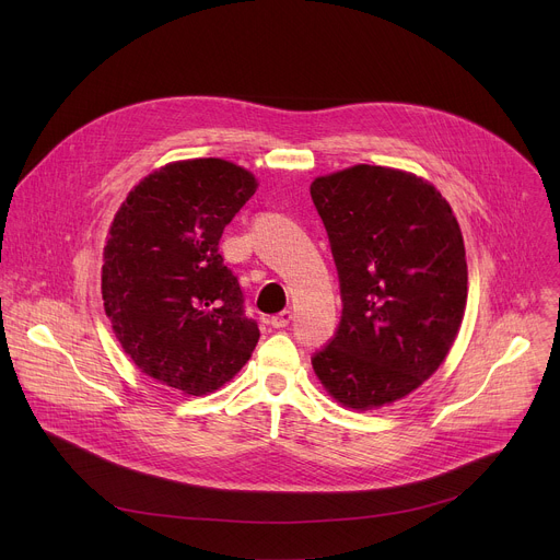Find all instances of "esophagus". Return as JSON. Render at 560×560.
Instances as JSON below:
<instances>
[{
	"mask_svg": "<svg viewBox=\"0 0 560 560\" xmlns=\"http://www.w3.org/2000/svg\"><path fill=\"white\" fill-rule=\"evenodd\" d=\"M290 322H292V312H290V310H283V312H279V314H275V316L270 318V326L277 328V330H281V328H285Z\"/></svg>",
	"mask_w": 560,
	"mask_h": 560,
	"instance_id": "34e87169",
	"label": "esophagus"
}]
</instances>
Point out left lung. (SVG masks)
<instances>
[{
	"instance_id": "obj_1",
	"label": "left lung",
	"mask_w": 560,
	"mask_h": 560,
	"mask_svg": "<svg viewBox=\"0 0 560 560\" xmlns=\"http://www.w3.org/2000/svg\"><path fill=\"white\" fill-rule=\"evenodd\" d=\"M341 281V324L312 359L343 408L389 406L445 361L467 303L458 221L423 177L350 166L310 184Z\"/></svg>"
}]
</instances>
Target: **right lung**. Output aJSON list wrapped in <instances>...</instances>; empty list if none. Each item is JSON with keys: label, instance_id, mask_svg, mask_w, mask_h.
I'll use <instances>...</instances> for the list:
<instances>
[{"label": "right lung", "instance_id": "obj_1", "mask_svg": "<svg viewBox=\"0 0 560 560\" xmlns=\"http://www.w3.org/2000/svg\"><path fill=\"white\" fill-rule=\"evenodd\" d=\"M257 188L225 159H182L143 177L110 223L102 299L113 332L145 376L182 394L219 389L259 341L219 255L223 228Z\"/></svg>", "mask_w": 560, "mask_h": 560}]
</instances>
